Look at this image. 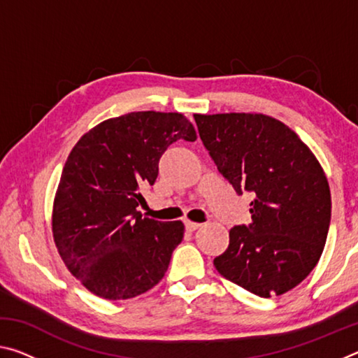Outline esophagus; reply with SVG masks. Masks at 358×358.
<instances>
[{
    "label": "esophagus",
    "instance_id": "obj_1",
    "mask_svg": "<svg viewBox=\"0 0 358 358\" xmlns=\"http://www.w3.org/2000/svg\"><path fill=\"white\" fill-rule=\"evenodd\" d=\"M202 224H199V222H192V221H185V227H186V230L187 232H194V230H197L199 227H201Z\"/></svg>",
    "mask_w": 358,
    "mask_h": 358
}]
</instances>
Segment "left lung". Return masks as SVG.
<instances>
[{
	"instance_id": "obj_1",
	"label": "left lung",
	"mask_w": 358,
	"mask_h": 358,
	"mask_svg": "<svg viewBox=\"0 0 358 358\" xmlns=\"http://www.w3.org/2000/svg\"><path fill=\"white\" fill-rule=\"evenodd\" d=\"M194 118L217 171L238 194L254 196L251 224L229 230L216 270L264 299L286 294L311 273L327 241L331 197L322 166L289 126L268 115Z\"/></svg>"
}]
</instances>
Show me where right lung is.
<instances>
[{
	"label": "right lung",
	"mask_w": 358,
	"mask_h": 358,
	"mask_svg": "<svg viewBox=\"0 0 358 358\" xmlns=\"http://www.w3.org/2000/svg\"><path fill=\"white\" fill-rule=\"evenodd\" d=\"M178 138H197L183 113L131 112L96 124L69 153L53 201V241L94 295L128 300L164 278L185 226L143 217L137 207Z\"/></svg>",
	"instance_id": "1"
}]
</instances>
